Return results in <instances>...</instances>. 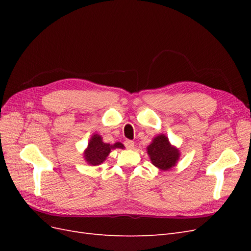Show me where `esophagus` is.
<instances>
[{
	"label": "esophagus",
	"mask_w": 251,
	"mask_h": 251,
	"mask_svg": "<svg viewBox=\"0 0 251 251\" xmlns=\"http://www.w3.org/2000/svg\"><path fill=\"white\" fill-rule=\"evenodd\" d=\"M134 141H132V140H126L125 141V146H126V149H133L134 148Z\"/></svg>",
	"instance_id": "34e87169"
}]
</instances>
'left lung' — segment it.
Listing matches in <instances>:
<instances>
[{
    "label": "left lung",
    "instance_id": "1",
    "mask_svg": "<svg viewBox=\"0 0 251 251\" xmlns=\"http://www.w3.org/2000/svg\"><path fill=\"white\" fill-rule=\"evenodd\" d=\"M148 154L151 161L162 171H168L176 164L179 158V151L170 144L168 137L159 135L148 147Z\"/></svg>",
    "mask_w": 251,
    "mask_h": 251
}]
</instances>
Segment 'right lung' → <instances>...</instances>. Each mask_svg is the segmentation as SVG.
Returning <instances> with one entry per match:
<instances>
[{
    "label": "right lung",
    "instance_id": "obj_1",
    "mask_svg": "<svg viewBox=\"0 0 251 251\" xmlns=\"http://www.w3.org/2000/svg\"><path fill=\"white\" fill-rule=\"evenodd\" d=\"M116 148L124 149V144L116 142L111 146L109 143L102 142L100 136L95 134L88 144V149L85 151V159L90 164L98 165L105 160V158L110 154L111 149Z\"/></svg>",
    "mask_w": 251,
    "mask_h": 251
}]
</instances>
